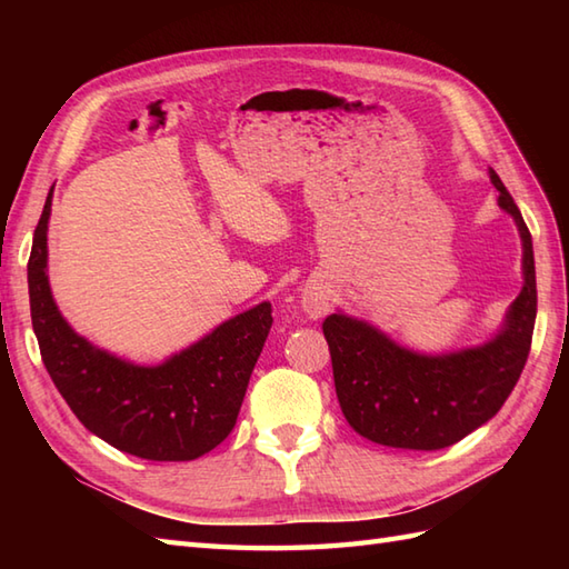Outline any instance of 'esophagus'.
<instances>
[{
	"mask_svg": "<svg viewBox=\"0 0 569 569\" xmlns=\"http://www.w3.org/2000/svg\"><path fill=\"white\" fill-rule=\"evenodd\" d=\"M300 308L306 310L308 318H322L325 312L330 310V291L328 286L320 281H312L303 288V296H300Z\"/></svg>",
	"mask_w": 569,
	"mask_h": 569,
	"instance_id": "1",
	"label": "esophagus"
}]
</instances>
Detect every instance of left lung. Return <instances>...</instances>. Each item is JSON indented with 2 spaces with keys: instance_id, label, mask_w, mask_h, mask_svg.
<instances>
[{
  "instance_id": "1",
  "label": "left lung",
  "mask_w": 569,
  "mask_h": 569,
  "mask_svg": "<svg viewBox=\"0 0 569 569\" xmlns=\"http://www.w3.org/2000/svg\"><path fill=\"white\" fill-rule=\"evenodd\" d=\"M489 178L523 241V288L493 340L430 357L342 312L322 322L337 401L361 438L401 450H442L497 416L521 377L538 310L533 241L501 178L493 171Z\"/></svg>"
}]
</instances>
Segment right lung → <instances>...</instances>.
I'll use <instances>...</instances> for the list:
<instances>
[{
    "mask_svg": "<svg viewBox=\"0 0 569 569\" xmlns=\"http://www.w3.org/2000/svg\"><path fill=\"white\" fill-rule=\"evenodd\" d=\"M29 257L31 325L41 359L72 413L104 442L153 462H188L232 432L249 377L271 330V303L222 322L159 367H137L92 347L60 316L48 286V217Z\"/></svg>",
    "mask_w": 569,
    "mask_h": 569,
    "instance_id": "1",
    "label": "right lung"
}]
</instances>
